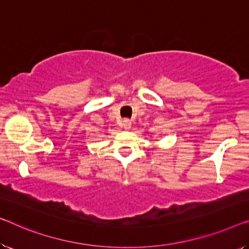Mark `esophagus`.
<instances>
[{
	"label": "esophagus",
	"mask_w": 249,
	"mask_h": 249,
	"mask_svg": "<svg viewBox=\"0 0 249 249\" xmlns=\"http://www.w3.org/2000/svg\"><path fill=\"white\" fill-rule=\"evenodd\" d=\"M122 126H123L125 129H128L132 126L131 121H129V120H123V122H122Z\"/></svg>",
	"instance_id": "1"
}]
</instances>
